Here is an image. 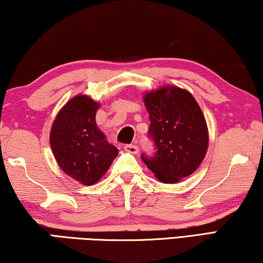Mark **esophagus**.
Returning <instances> with one entry per match:
<instances>
[{"label":"esophagus","instance_id":"obj_1","mask_svg":"<svg viewBox=\"0 0 263 263\" xmlns=\"http://www.w3.org/2000/svg\"><path fill=\"white\" fill-rule=\"evenodd\" d=\"M124 149L128 153H132V154H137L138 153V146L137 145H132V144H127L124 146Z\"/></svg>","mask_w":263,"mask_h":263}]
</instances>
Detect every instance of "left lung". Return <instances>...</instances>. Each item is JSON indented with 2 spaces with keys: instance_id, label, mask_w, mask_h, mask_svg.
Instances as JSON below:
<instances>
[{
  "instance_id": "obj_1",
  "label": "left lung",
  "mask_w": 263,
  "mask_h": 263,
  "mask_svg": "<svg viewBox=\"0 0 263 263\" xmlns=\"http://www.w3.org/2000/svg\"><path fill=\"white\" fill-rule=\"evenodd\" d=\"M144 101L151 121L147 135L154 152L142 153L141 160L159 181L175 183L193 174L205 157V118L193 95L177 87L149 92Z\"/></svg>"
}]
</instances>
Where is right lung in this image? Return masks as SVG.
<instances>
[{
	"label": "right lung",
	"instance_id": "add662e5",
	"mask_svg": "<svg viewBox=\"0 0 263 263\" xmlns=\"http://www.w3.org/2000/svg\"><path fill=\"white\" fill-rule=\"evenodd\" d=\"M99 106L88 96L74 97L58 114L50 136L60 168L86 185L99 181L118 155V149L96 126Z\"/></svg>",
	"mask_w": 263,
	"mask_h": 263
}]
</instances>
